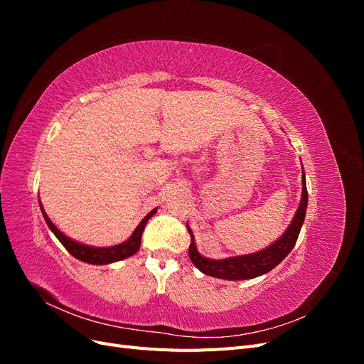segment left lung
I'll return each mask as SVG.
<instances>
[{
    "label": "left lung",
    "instance_id": "8db88e82",
    "mask_svg": "<svg viewBox=\"0 0 364 364\" xmlns=\"http://www.w3.org/2000/svg\"><path fill=\"white\" fill-rule=\"evenodd\" d=\"M304 170V167H302ZM302 196L299 208L291 220L289 228L285 229V232L273 243L255 253H249V255H240V257H229L225 259H213L200 255L199 250L196 247V241L191 228L186 225V229L191 235V245H190V258L194 266L199 269L202 273L208 274V277H214L220 279L228 281H245V279H253L261 274L270 272L278 264L289 255L291 249L296 245V240L299 237L301 228L305 220L306 205H308V193H306V182H305V173L302 171Z\"/></svg>",
    "mask_w": 364,
    "mask_h": 364
}]
</instances>
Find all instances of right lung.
<instances>
[{
  "instance_id": "1",
  "label": "right lung",
  "mask_w": 364,
  "mask_h": 364,
  "mask_svg": "<svg viewBox=\"0 0 364 364\" xmlns=\"http://www.w3.org/2000/svg\"><path fill=\"white\" fill-rule=\"evenodd\" d=\"M39 206H41L42 215H43V218H46L50 230L54 235H56V238L63 245V247L67 249L74 258L80 259L83 262H87V264H95V266H103V264H111V262L126 259V258L134 255V253H136L141 246V237H142V232H144V228L149 222V218L155 215L158 211V208L151 209V211L141 220L139 225L134 230V234H132L126 241H123V243L115 245V246H109V247H95V246H90V245H83V243H80V241H75V240L65 235L63 232H60V229H58V226L51 222L47 213L43 211V206H42L41 200H39Z\"/></svg>"
}]
</instances>
